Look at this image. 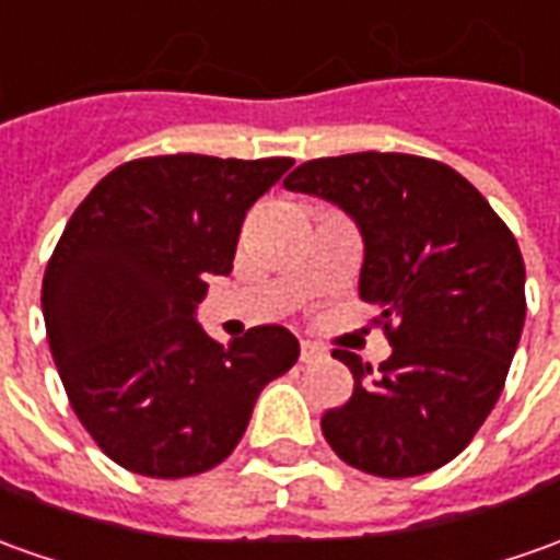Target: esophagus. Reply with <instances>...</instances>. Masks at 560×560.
Wrapping results in <instances>:
<instances>
[{
	"mask_svg": "<svg viewBox=\"0 0 560 560\" xmlns=\"http://www.w3.org/2000/svg\"><path fill=\"white\" fill-rule=\"evenodd\" d=\"M300 359L303 361H322L325 359V349L318 343H312V340H303L300 343Z\"/></svg>",
	"mask_w": 560,
	"mask_h": 560,
	"instance_id": "34e87169",
	"label": "esophagus"
}]
</instances>
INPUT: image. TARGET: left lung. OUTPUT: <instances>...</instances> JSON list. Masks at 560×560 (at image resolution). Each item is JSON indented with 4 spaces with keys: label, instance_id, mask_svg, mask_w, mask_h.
<instances>
[{
    "label": "left lung",
    "instance_id": "left-lung-1",
    "mask_svg": "<svg viewBox=\"0 0 560 560\" xmlns=\"http://www.w3.org/2000/svg\"><path fill=\"white\" fill-rule=\"evenodd\" d=\"M284 189L359 226V294L392 346L380 374L334 349L355 392L322 417L325 439L380 478L441 469L488 420L518 349L527 306L515 235L463 174L405 152L312 159Z\"/></svg>",
    "mask_w": 560,
    "mask_h": 560
}]
</instances>
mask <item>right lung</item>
<instances>
[{
    "mask_svg": "<svg viewBox=\"0 0 560 560\" xmlns=\"http://www.w3.org/2000/svg\"><path fill=\"white\" fill-rule=\"evenodd\" d=\"M291 159L155 155L109 171L75 208L42 281L57 374L109 459L150 478L214 469L300 343L281 325L230 346L196 322L211 276H230L254 201Z\"/></svg>",
    "mask_w": 560,
    "mask_h": 560,
    "instance_id": "obj_1",
    "label": "right lung"
}]
</instances>
